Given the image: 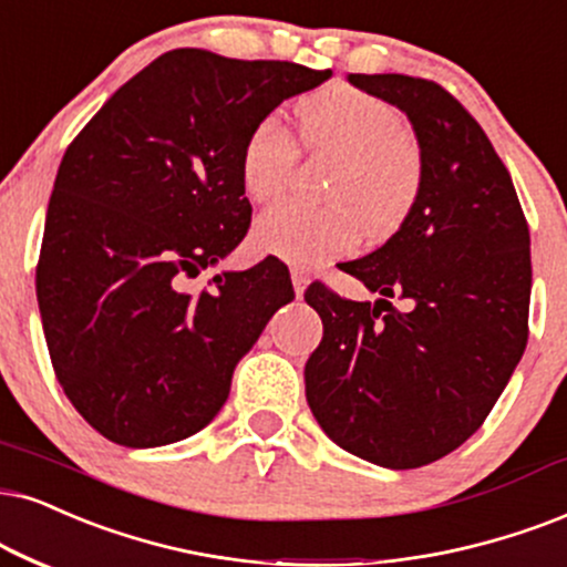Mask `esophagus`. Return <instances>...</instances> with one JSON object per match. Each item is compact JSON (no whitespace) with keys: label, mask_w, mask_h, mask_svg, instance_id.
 I'll return each instance as SVG.
<instances>
[{"label":"esophagus","mask_w":567,"mask_h":567,"mask_svg":"<svg viewBox=\"0 0 567 567\" xmlns=\"http://www.w3.org/2000/svg\"><path fill=\"white\" fill-rule=\"evenodd\" d=\"M290 279H292V288H296V296L303 298L306 292V285H308V275L303 269H292L290 271Z\"/></svg>","instance_id":"34e87169"}]
</instances>
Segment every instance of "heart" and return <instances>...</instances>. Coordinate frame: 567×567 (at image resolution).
<instances>
[{
  "label": "heart",
  "mask_w": 567,
  "mask_h": 567,
  "mask_svg": "<svg viewBox=\"0 0 567 567\" xmlns=\"http://www.w3.org/2000/svg\"><path fill=\"white\" fill-rule=\"evenodd\" d=\"M296 123L308 152L340 154L324 190L329 200L271 206L256 219V246L296 267H319L348 254L361 233L379 240L400 230L424 188V156L408 138L398 106L329 85L296 106ZM298 141L277 114L250 127L240 148V185L250 200L282 196L298 164Z\"/></svg>",
  "instance_id": "heart-1"
}]
</instances>
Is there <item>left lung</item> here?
I'll return each instance as SVG.
<instances>
[{"label":"left lung","mask_w":567,"mask_h":567,"mask_svg":"<svg viewBox=\"0 0 567 567\" xmlns=\"http://www.w3.org/2000/svg\"><path fill=\"white\" fill-rule=\"evenodd\" d=\"M411 120L424 188L403 227L342 264L377 303L313 282L324 324L306 400L332 442L382 468H421L468 440L503 395L528 340L532 238L511 172L482 125L440 83L348 75ZM390 297H408L398 312Z\"/></svg>","instance_id":"8db88e82"}]
</instances>
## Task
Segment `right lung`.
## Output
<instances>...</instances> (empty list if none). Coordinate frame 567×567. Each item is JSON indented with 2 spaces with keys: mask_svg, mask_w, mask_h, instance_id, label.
Returning <instances> with one entry per match:
<instances>
[{
  "mask_svg": "<svg viewBox=\"0 0 567 567\" xmlns=\"http://www.w3.org/2000/svg\"><path fill=\"white\" fill-rule=\"evenodd\" d=\"M332 70L172 49L133 75L62 156L35 298L64 395L123 447L204 429L233 371L296 298L279 259L185 279L250 227L240 148L250 127Z\"/></svg>",
  "mask_w": 567,
  "mask_h": 567,
  "instance_id": "1",
  "label": "right lung"
}]
</instances>
